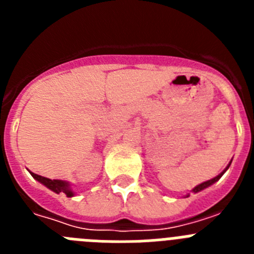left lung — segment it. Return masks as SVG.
<instances>
[{
  "label": "left lung",
  "mask_w": 254,
  "mask_h": 254,
  "mask_svg": "<svg viewBox=\"0 0 254 254\" xmlns=\"http://www.w3.org/2000/svg\"><path fill=\"white\" fill-rule=\"evenodd\" d=\"M230 164H232V161H230V163L228 164V167H226L225 169L223 170V172L220 173L219 176H216V177H215V178L210 179V181H206V182H203V183H201V185L196 186V187H194L193 190H192V192H193V193H197V192H201V190H205V188H207V187H210V186H212V185H214L215 182H217V181H219V179L221 178V177H223V174H224V173H225L226 170L229 169V167H230ZM188 196H190V194H187V196H186V197H188Z\"/></svg>",
  "instance_id": "8db88e82"
}]
</instances>
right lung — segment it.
<instances>
[{"instance_id": "right-lung-1", "label": "right lung", "mask_w": 254, "mask_h": 254, "mask_svg": "<svg viewBox=\"0 0 254 254\" xmlns=\"http://www.w3.org/2000/svg\"><path fill=\"white\" fill-rule=\"evenodd\" d=\"M31 177L34 179H37L39 183L46 186L47 188H49L51 190H53L55 193H64L67 197H73L75 196V192L71 190V185H69V182L66 181H61V179H49L46 178V177H42V176H38L35 173H31Z\"/></svg>"}]
</instances>
